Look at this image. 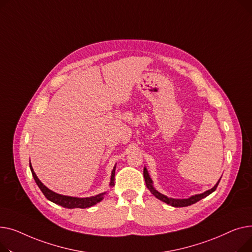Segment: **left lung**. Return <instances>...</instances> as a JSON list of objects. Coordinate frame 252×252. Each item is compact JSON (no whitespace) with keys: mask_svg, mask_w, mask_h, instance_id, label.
<instances>
[{"mask_svg":"<svg viewBox=\"0 0 252 252\" xmlns=\"http://www.w3.org/2000/svg\"><path fill=\"white\" fill-rule=\"evenodd\" d=\"M143 177H144L146 187L149 188V190L152 192V193H153L157 198H158L159 200L164 201V202H166V203H168V204L174 206V208H183V206L191 205V204H193V203L199 201L200 199L206 197L208 195H210V194L212 193V192H214V191L217 189V187H218V185H219V182H220V180L218 181V183H217L212 189L203 192V193H201V194H197V195H194V196H191V197H189V198H187V199H174V198H169V197H167L166 195L159 193L158 191H157V190L154 188V186H153V181H152L151 177H150L149 173H147V170H146L145 168L143 169Z\"/></svg>","mask_w":252,"mask_h":252,"instance_id":"1","label":"left lung"}]
</instances>
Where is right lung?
I'll list each match as a JSON object with an SVG mask.
<instances>
[{
	"mask_svg": "<svg viewBox=\"0 0 252 252\" xmlns=\"http://www.w3.org/2000/svg\"><path fill=\"white\" fill-rule=\"evenodd\" d=\"M29 167H31V170H32V176H33V178H34V181L37 184V186L39 187V189L41 190L43 195L47 197V199L51 200L54 203H57L59 205L63 206V208H66V209H76V208H78V209H86V208H90V206H93L94 204H96L97 202H99L103 198V195L106 194V192H103V193H99V194H97L95 196L85 197V198L71 197V196H65V195L58 194V193H56V192H54V191L50 190L49 188H47L46 186H44L39 181V179L36 177V175H35V173H34V171H33V169L32 167L31 162H29ZM115 170H116V167H114V169L112 171L111 183H110L111 186H114Z\"/></svg>",
	"mask_w": 252,
	"mask_h": 252,
	"instance_id": "obj_1",
	"label": "right lung"
}]
</instances>
